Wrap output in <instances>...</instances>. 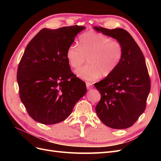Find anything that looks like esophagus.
Listing matches in <instances>:
<instances>
[{
	"label": "esophagus",
	"instance_id": "1",
	"mask_svg": "<svg viewBox=\"0 0 161 161\" xmlns=\"http://www.w3.org/2000/svg\"><path fill=\"white\" fill-rule=\"evenodd\" d=\"M86 88L88 89L92 88V82H86Z\"/></svg>",
	"mask_w": 161,
	"mask_h": 161
}]
</instances>
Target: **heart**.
Returning <instances> with one entry per match:
<instances>
[{
    "mask_svg": "<svg viewBox=\"0 0 161 161\" xmlns=\"http://www.w3.org/2000/svg\"><path fill=\"white\" fill-rule=\"evenodd\" d=\"M123 47L118 41L103 34L85 33L80 37V44H71L66 52L70 66L77 69L87 58L88 64L76 70V75L82 79L93 80L102 76H108L119 64L123 57Z\"/></svg>",
    "mask_w": 161,
    "mask_h": 161,
    "instance_id": "b5f03b06",
    "label": "heart"
}]
</instances>
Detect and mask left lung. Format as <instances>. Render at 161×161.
Listing matches in <instances>:
<instances>
[{"mask_svg":"<svg viewBox=\"0 0 161 161\" xmlns=\"http://www.w3.org/2000/svg\"><path fill=\"white\" fill-rule=\"evenodd\" d=\"M94 29L116 39L124 50L122 59L115 71L95 84L101 94L96 113L102 122L109 128H130L144 111L150 91V79L144 56L126 30L102 27Z\"/></svg>","mask_w":161,"mask_h":161,"instance_id":"left-lung-1","label":"left lung"}]
</instances>
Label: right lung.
I'll return each mask as SVG.
<instances>
[{
    "label": "right lung",
    "instance_id": "obj_1",
    "mask_svg": "<svg viewBox=\"0 0 161 161\" xmlns=\"http://www.w3.org/2000/svg\"><path fill=\"white\" fill-rule=\"evenodd\" d=\"M85 27L42 30L28 43L19 62L17 80L21 101L32 119L46 125L66 119L86 87L73 73L66 52Z\"/></svg>",
    "mask_w": 161,
    "mask_h": 161
}]
</instances>
